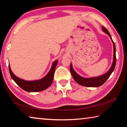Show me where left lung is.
<instances>
[{"label": "left lung", "mask_w": 127, "mask_h": 127, "mask_svg": "<svg viewBox=\"0 0 127 127\" xmlns=\"http://www.w3.org/2000/svg\"><path fill=\"white\" fill-rule=\"evenodd\" d=\"M102 31H103L104 33L107 34L108 35L110 38L111 39L112 43H113V47H114V56H113V62H112V64L110 69L106 72V73L102 74L101 76H98V77H90V78H85L83 77L82 76H80L79 74H77L76 72L74 71L73 69V67H72V63H71V66H70V71H71V73L72 76V77L74 78V80L77 82L78 84L81 85L82 86H86V87H98V86H101L108 79L110 76L111 74L114 71L115 67L116 65V47L115 45L114 42L112 40L111 36L110 34L107 29H106L104 27H102Z\"/></svg>", "instance_id": "8db88e82"}]
</instances>
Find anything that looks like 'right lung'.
<instances>
[{
	"instance_id": "right-lung-1",
	"label": "right lung",
	"mask_w": 127,
	"mask_h": 127,
	"mask_svg": "<svg viewBox=\"0 0 127 127\" xmlns=\"http://www.w3.org/2000/svg\"><path fill=\"white\" fill-rule=\"evenodd\" d=\"M58 63V60H56L54 62L51 68L47 74L39 80H33V81H27L21 79L17 77L14 74L10 67L9 64V71L10 75L12 80L19 85L21 89L28 92H38L43 91L44 90L47 89L51 85L54 79V72H55V68Z\"/></svg>"
}]
</instances>
